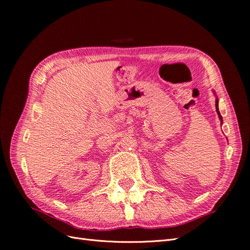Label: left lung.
<instances>
[{
	"label": "left lung",
	"mask_w": 250,
	"mask_h": 250,
	"mask_svg": "<svg viewBox=\"0 0 250 250\" xmlns=\"http://www.w3.org/2000/svg\"><path fill=\"white\" fill-rule=\"evenodd\" d=\"M216 110H217V113H218V116H219V119L221 120V124H222V117L220 115V112H219V108H218V99H216Z\"/></svg>",
	"instance_id": "obj_1"
}]
</instances>
